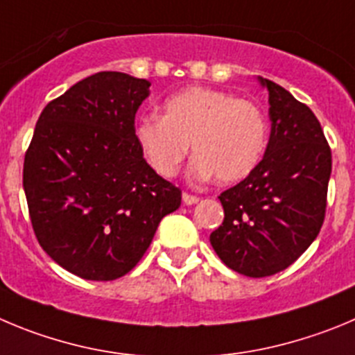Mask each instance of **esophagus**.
<instances>
[{
  "label": "esophagus",
  "instance_id": "obj_1",
  "mask_svg": "<svg viewBox=\"0 0 355 355\" xmlns=\"http://www.w3.org/2000/svg\"><path fill=\"white\" fill-rule=\"evenodd\" d=\"M182 200H184L185 205H194V203H198V201H200V198L194 196V194L184 193V194H182Z\"/></svg>",
  "mask_w": 355,
  "mask_h": 355
}]
</instances>
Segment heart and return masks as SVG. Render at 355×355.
Returning a JSON list of instances; mask_svg holds the SVG:
<instances>
[{"mask_svg":"<svg viewBox=\"0 0 355 355\" xmlns=\"http://www.w3.org/2000/svg\"><path fill=\"white\" fill-rule=\"evenodd\" d=\"M135 137L161 177L177 175L193 144L194 178L215 175L220 184H234L263 161L268 122L252 101L217 89L187 87L164 101L162 117L144 115Z\"/></svg>","mask_w":355,"mask_h":355,"instance_id":"1","label":"heart"}]
</instances>
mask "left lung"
Instances as JSON below:
<instances>
[{
    "label": "left lung",
    "instance_id": "obj_1",
    "mask_svg": "<svg viewBox=\"0 0 355 355\" xmlns=\"http://www.w3.org/2000/svg\"><path fill=\"white\" fill-rule=\"evenodd\" d=\"M259 82L270 94V141L259 166L218 196L224 220L210 234L220 261L252 278L286 270L312 245L331 177V148L313 112L282 85Z\"/></svg>",
    "mask_w": 355,
    "mask_h": 355
}]
</instances>
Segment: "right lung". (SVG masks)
Listing matches in <instances>:
<instances>
[{"label":"right lung","mask_w":355,"mask_h":355,"mask_svg":"<svg viewBox=\"0 0 355 355\" xmlns=\"http://www.w3.org/2000/svg\"><path fill=\"white\" fill-rule=\"evenodd\" d=\"M150 82L99 71L43 108L24 157L33 231L59 266L85 280L124 277L147 252L182 191L159 177L135 137Z\"/></svg>","instance_id":"add662e5"}]
</instances>
